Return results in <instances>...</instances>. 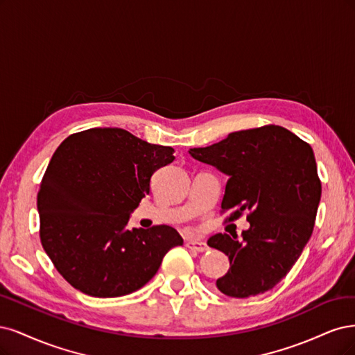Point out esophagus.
<instances>
[{
  "instance_id": "1",
  "label": "esophagus",
  "mask_w": 355,
  "mask_h": 355,
  "mask_svg": "<svg viewBox=\"0 0 355 355\" xmlns=\"http://www.w3.org/2000/svg\"><path fill=\"white\" fill-rule=\"evenodd\" d=\"M186 246L191 250H196V252H207L208 245L205 242H198V240H190V242L186 243Z\"/></svg>"
}]
</instances>
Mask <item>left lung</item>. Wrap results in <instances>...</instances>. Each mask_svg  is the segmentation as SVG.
<instances>
[{
	"mask_svg": "<svg viewBox=\"0 0 355 355\" xmlns=\"http://www.w3.org/2000/svg\"><path fill=\"white\" fill-rule=\"evenodd\" d=\"M190 156L228 175L221 211L228 220L248 212L249 230L215 234L208 245L230 261L216 288L232 298H249L272 289L301 257L311 237L322 182L314 152L298 135L279 125L243 130Z\"/></svg>",
	"mask_w": 355,
	"mask_h": 355,
	"instance_id": "obj_1",
	"label": "left lung"
}]
</instances>
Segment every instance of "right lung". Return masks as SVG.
Returning <instances> with one entry per match:
<instances>
[{
  "label": "right lung",
  "instance_id": "obj_1",
  "mask_svg": "<svg viewBox=\"0 0 355 355\" xmlns=\"http://www.w3.org/2000/svg\"><path fill=\"white\" fill-rule=\"evenodd\" d=\"M174 148L122 128L76 132L57 147L42 177L37 207L41 243L75 289L96 298L139 291L182 237L169 225L130 228L131 212L150 193L155 171Z\"/></svg>",
  "mask_w": 355,
  "mask_h": 355
}]
</instances>
